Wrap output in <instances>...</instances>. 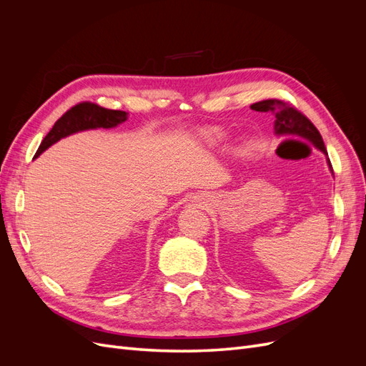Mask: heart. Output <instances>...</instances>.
I'll return each instance as SVG.
<instances>
[{"label": "heart", "mask_w": 366, "mask_h": 366, "mask_svg": "<svg viewBox=\"0 0 366 366\" xmlns=\"http://www.w3.org/2000/svg\"><path fill=\"white\" fill-rule=\"evenodd\" d=\"M202 137L207 143V145L215 147V145H218V143L223 142L224 132L221 129H217V128H206V129H202Z\"/></svg>", "instance_id": "heart-1"}]
</instances>
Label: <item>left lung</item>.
<instances>
[{"label": "left lung", "mask_w": 366, "mask_h": 366, "mask_svg": "<svg viewBox=\"0 0 366 366\" xmlns=\"http://www.w3.org/2000/svg\"><path fill=\"white\" fill-rule=\"evenodd\" d=\"M252 109L259 113L272 112L274 114V134L276 136H297L302 137L308 142H312L313 145L327 156V163L330 171L333 172L331 163L328 159V154L324 145V140L320 137L317 128L310 122L302 113H299L296 108L287 105L276 99H269V101H261L250 105Z\"/></svg>", "instance_id": "8db88e82"}]
</instances>
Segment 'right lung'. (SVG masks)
<instances>
[{"label":"right lung","instance_id":"obj_1","mask_svg":"<svg viewBox=\"0 0 366 366\" xmlns=\"http://www.w3.org/2000/svg\"><path fill=\"white\" fill-rule=\"evenodd\" d=\"M128 119V113L119 112V109H107L92 102H82L69 109L61 119L56 120L49 134L44 137L41 145L35 154V159L50 148L53 143L61 139L74 134V132L97 129V128H114Z\"/></svg>","mask_w":366,"mask_h":366}]
</instances>
